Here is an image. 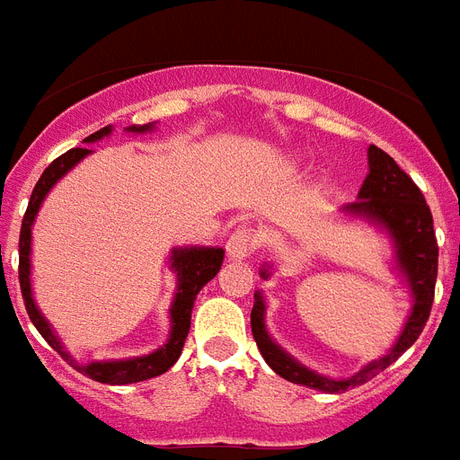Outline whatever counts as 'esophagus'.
Instances as JSON below:
<instances>
[{
  "instance_id": "1",
  "label": "esophagus",
  "mask_w": 460,
  "mask_h": 460,
  "mask_svg": "<svg viewBox=\"0 0 460 460\" xmlns=\"http://www.w3.org/2000/svg\"><path fill=\"white\" fill-rule=\"evenodd\" d=\"M254 245H257V236L252 234V229H236L226 241V254H229V260L241 261L248 260L250 254H252Z\"/></svg>"
}]
</instances>
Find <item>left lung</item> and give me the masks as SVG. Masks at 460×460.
<instances>
[{
	"label": "left lung",
	"mask_w": 460,
	"mask_h": 460,
	"mask_svg": "<svg viewBox=\"0 0 460 460\" xmlns=\"http://www.w3.org/2000/svg\"><path fill=\"white\" fill-rule=\"evenodd\" d=\"M369 172L360 187V194L355 203H349L343 210L355 217H365L369 222L384 226L391 234L395 243V261L400 273L407 280L414 306L409 314L404 330L400 332L395 346H393L384 358L372 360L360 372L350 379H327L320 376L314 369L304 367L289 353H285L266 332L264 325V299L261 292L254 295V306L250 314V325H252V337L257 341V349L264 355L266 365L283 379L292 384L306 385L323 393H343L360 385L365 381L374 379L376 374L391 367L393 362L419 339L423 332L433 308L435 296V278H438V238L433 229V215L428 208L426 199L416 187L414 180L393 161L384 149L369 145ZM261 278H269V269H261Z\"/></svg>",
	"instance_id": "1"
}]
</instances>
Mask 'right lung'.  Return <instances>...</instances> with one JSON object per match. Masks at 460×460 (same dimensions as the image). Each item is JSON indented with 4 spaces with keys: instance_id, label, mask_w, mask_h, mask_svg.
I'll list each match as a JSON object with an SVG mask.
<instances>
[{
    "instance_id": "obj_1",
    "label": "right lung",
    "mask_w": 460,
    "mask_h": 460,
    "mask_svg": "<svg viewBox=\"0 0 460 460\" xmlns=\"http://www.w3.org/2000/svg\"><path fill=\"white\" fill-rule=\"evenodd\" d=\"M152 123H145V126H130L126 128L128 133H146L152 130ZM111 133V126L100 128L98 133L88 135L84 142H98L102 137ZM91 149L86 146H75L65 152L63 156H58L44 172H41L40 182L34 184L32 196H30V203H27L25 217H22L21 226V243H18V280H21V292L22 302H25L27 315L32 320V325L40 330L41 337L49 341L53 350L63 355L65 360L72 365L75 369H79L81 374L91 376L93 381H100V384L110 385H123V384H137V381L154 379L158 374L168 372L177 362L180 353L184 349V341H187L189 327H191V308H194L196 295H199L203 285L208 280L217 276L219 266L224 260L222 248H175L171 257L172 271L177 273V292L175 299L171 304V337L168 341L156 349L149 355H140V358H128V360H102V362H88V365H79V362L63 349L60 339L56 337V332L51 330V325L46 323V318L41 315V311L37 308L32 299V283H30V252H32V224L37 212L41 208V200L46 199V194L51 191L53 184L60 180L63 175H67L81 158L88 156Z\"/></svg>"
}]
</instances>
